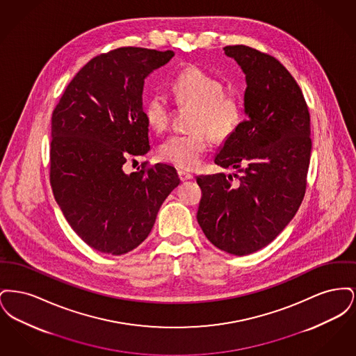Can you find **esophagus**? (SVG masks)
Returning a JSON list of instances; mask_svg holds the SVG:
<instances>
[{
  "instance_id": "obj_1",
  "label": "esophagus",
  "mask_w": 356,
  "mask_h": 356,
  "mask_svg": "<svg viewBox=\"0 0 356 356\" xmlns=\"http://www.w3.org/2000/svg\"><path fill=\"white\" fill-rule=\"evenodd\" d=\"M177 173H179V177H180L181 181H186V180H192L193 179V175L186 172V170H179Z\"/></svg>"
}]
</instances>
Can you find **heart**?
Returning a JSON list of instances; mask_svg holds the SVG:
<instances>
[{"mask_svg": "<svg viewBox=\"0 0 356 356\" xmlns=\"http://www.w3.org/2000/svg\"><path fill=\"white\" fill-rule=\"evenodd\" d=\"M172 92L180 105H192L191 132L172 135L160 145V157L180 168L196 167L208 149L211 137L216 141L228 138L243 120V109L235 96L224 93L218 77L197 67H189L172 81ZM144 116L156 132L170 124V106L167 97L154 93L144 104Z\"/></svg>", "mask_w": 356, "mask_h": 356, "instance_id": "b5f03b06", "label": "heart"}]
</instances>
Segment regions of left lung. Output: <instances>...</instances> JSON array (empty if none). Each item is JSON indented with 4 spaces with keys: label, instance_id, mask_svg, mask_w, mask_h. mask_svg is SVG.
<instances>
[{
    "label": "left lung",
    "instance_id": "1",
    "mask_svg": "<svg viewBox=\"0 0 356 356\" xmlns=\"http://www.w3.org/2000/svg\"><path fill=\"white\" fill-rule=\"evenodd\" d=\"M245 74L247 119L225 138L215 163L240 176H199L197 221L207 238L236 256L268 245L305 197L311 157L309 112L291 73L275 57L244 45L224 48Z\"/></svg>",
    "mask_w": 356,
    "mask_h": 356
}]
</instances>
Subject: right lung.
I'll return each mask as SVG.
<instances>
[{"label":"right lung","instance_id":"add662e5","mask_svg":"<svg viewBox=\"0 0 356 356\" xmlns=\"http://www.w3.org/2000/svg\"><path fill=\"white\" fill-rule=\"evenodd\" d=\"M173 56L134 47L97 56L73 77L53 111L54 199L73 231L102 254L118 256L138 247L180 184L168 164L131 175L122 168L128 156L151 149L144 80Z\"/></svg>","mask_w":356,"mask_h":356}]
</instances>
